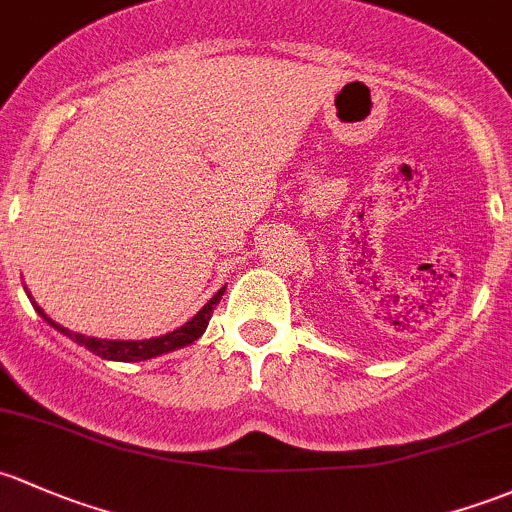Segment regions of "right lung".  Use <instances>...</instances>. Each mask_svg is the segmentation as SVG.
<instances>
[{
  "instance_id": "add662e5",
  "label": "right lung",
  "mask_w": 512,
  "mask_h": 512,
  "mask_svg": "<svg viewBox=\"0 0 512 512\" xmlns=\"http://www.w3.org/2000/svg\"><path fill=\"white\" fill-rule=\"evenodd\" d=\"M26 289V287H24ZM223 289H218V292L213 294V299L208 301L206 306H203L201 311H198L196 316H193L191 321H186L184 326L176 328V331L171 333H164V336H157V338H147V341H107V338H95V336H83V333H73L68 331V328H63L61 324H56L53 319H48L46 314H43V309L39 304H36L34 299H31V304H34V309L39 311L43 316V321L46 324H51L56 331H61L63 336H68L71 341L78 343V346H85L90 353L100 355V358L105 360H122V363H137V360H149V358H157L161 353H171L176 351V348H184L188 343L198 341V338L203 336V331L208 328V321H211L213 316V309L218 306V301L223 299Z\"/></svg>"
}]
</instances>
